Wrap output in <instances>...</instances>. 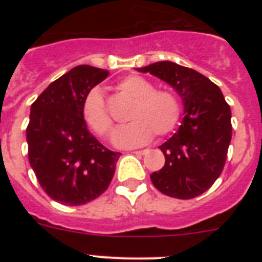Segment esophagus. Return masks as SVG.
I'll list each match as a JSON object with an SVG mask.
<instances>
[{
  "label": "esophagus",
  "instance_id": "obj_1",
  "mask_svg": "<svg viewBox=\"0 0 262 262\" xmlns=\"http://www.w3.org/2000/svg\"><path fill=\"white\" fill-rule=\"evenodd\" d=\"M134 154H136V155H145V154H148V151L147 149H138V151H134Z\"/></svg>",
  "mask_w": 262,
  "mask_h": 262
}]
</instances>
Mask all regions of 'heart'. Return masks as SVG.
<instances>
[{
  "label": "heart",
  "instance_id": "obj_1",
  "mask_svg": "<svg viewBox=\"0 0 262 262\" xmlns=\"http://www.w3.org/2000/svg\"><path fill=\"white\" fill-rule=\"evenodd\" d=\"M122 93L134 99L128 111L131 122L119 127L114 134L115 145L122 148L145 144L152 135L165 136L177 126L181 115V103L177 97L164 89H155L151 81L140 76H128L118 85ZM88 126L98 136L107 138L113 131V119L108 114L102 93L92 89L82 105Z\"/></svg>",
  "mask_w": 262,
  "mask_h": 262
}]
</instances>
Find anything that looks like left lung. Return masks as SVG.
I'll list each match as a JSON object with an SVG mask.
<instances>
[{"label":"left lung","instance_id":"8db88e82","mask_svg":"<svg viewBox=\"0 0 262 262\" xmlns=\"http://www.w3.org/2000/svg\"><path fill=\"white\" fill-rule=\"evenodd\" d=\"M138 71L165 81L184 102L181 126L159 147L165 165L152 173V184L163 194L178 200L201 195L224 168L232 138L230 106L214 82L191 68L159 61Z\"/></svg>","mask_w":262,"mask_h":262}]
</instances>
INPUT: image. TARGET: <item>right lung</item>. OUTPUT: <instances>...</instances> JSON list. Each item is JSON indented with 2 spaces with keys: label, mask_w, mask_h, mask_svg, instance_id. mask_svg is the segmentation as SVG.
<instances>
[{
  "label": "right lung",
  "mask_w": 262,
  "mask_h": 262,
  "mask_svg": "<svg viewBox=\"0 0 262 262\" xmlns=\"http://www.w3.org/2000/svg\"><path fill=\"white\" fill-rule=\"evenodd\" d=\"M107 76L105 69L75 67L31 105L26 129L30 165L46 194L62 205L92 202L115 173L120 154L89 133L82 114L89 92Z\"/></svg>",
  "instance_id": "obj_1"
}]
</instances>
